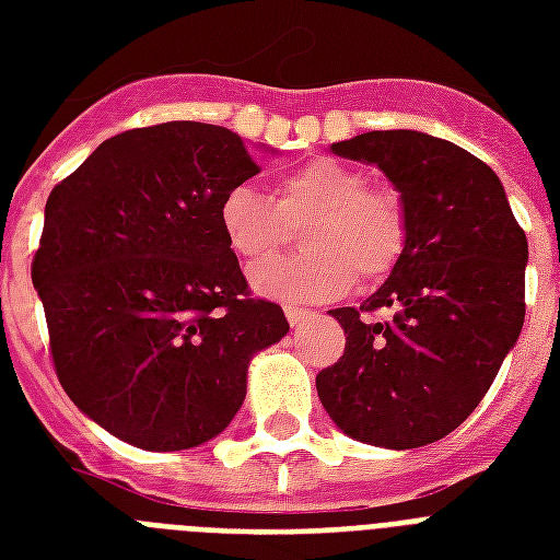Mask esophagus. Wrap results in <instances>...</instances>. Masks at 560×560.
<instances>
[{
  "label": "esophagus",
  "mask_w": 560,
  "mask_h": 560,
  "mask_svg": "<svg viewBox=\"0 0 560 560\" xmlns=\"http://www.w3.org/2000/svg\"><path fill=\"white\" fill-rule=\"evenodd\" d=\"M284 316H288V323L290 325H302V323H307V319H314V311H307V307H293V305H288L284 307Z\"/></svg>",
  "instance_id": "obj_1"
}]
</instances>
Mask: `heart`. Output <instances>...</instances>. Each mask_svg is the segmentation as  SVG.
<instances>
[{"mask_svg": "<svg viewBox=\"0 0 560 560\" xmlns=\"http://www.w3.org/2000/svg\"><path fill=\"white\" fill-rule=\"evenodd\" d=\"M220 232L246 264L272 261L305 226L307 255L253 272L261 296L328 302L360 279H386L407 249L409 223L398 191L369 186L366 174L337 160H311L276 179V197L255 186L229 188L220 200Z\"/></svg>", "mask_w": 560, "mask_h": 560, "instance_id": "obj_1", "label": "heart"}]
</instances>
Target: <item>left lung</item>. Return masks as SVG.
<instances>
[{"mask_svg":"<svg viewBox=\"0 0 560 560\" xmlns=\"http://www.w3.org/2000/svg\"><path fill=\"white\" fill-rule=\"evenodd\" d=\"M331 151L392 179L409 241L374 296L331 311L346 351L316 374V392L358 442L392 451L439 442L486 398L521 337L526 232L494 171L459 144L372 130ZM377 310L390 316L374 320Z\"/></svg>","mask_w":560,"mask_h":560,"instance_id":"obj_1","label":"left lung"}]
</instances>
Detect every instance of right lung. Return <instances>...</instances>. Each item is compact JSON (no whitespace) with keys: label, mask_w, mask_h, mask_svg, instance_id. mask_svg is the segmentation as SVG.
<instances>
[{"label":"right lung","mask_w":560,"mask_h":560,"mask_svg":"<svg viewBox=\"0 0 560 560\" xmlns=\"http://www.w3.org/2000/svg\"><path fill=\"white\" fill-rule=\"evenodd\" d=\"M258 171L226 127L165 121L107 139L48 194L31 261L48 354L121 442H209L244 404L249 358L290 331L220 232L223 194Z\"/></svg>","instance_id":"add662e5"}]
</instances>
